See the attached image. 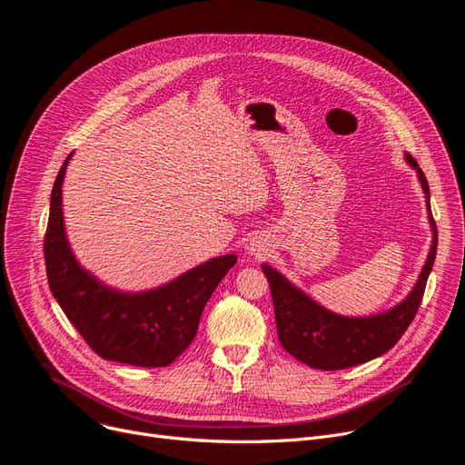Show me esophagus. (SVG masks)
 I'll use <instances>...</instances> for the list:
<instances>
[{
    "mask_svg": "<svg viewBox=\"0 0 465 465\" xmlns=\"http://www.w3.org/2000/svg\"><path fill=\"white\" fill-rule=\"evenodd\" d=\"M247 252L251 256H260L262 252H264V241H262L260 237H252L247 243Z\"/></svg>",
    "mask_w": 465,
    "mask_h": 465,
    "instance_id": "1",
    "label": "esophagus"
}]
</instances>
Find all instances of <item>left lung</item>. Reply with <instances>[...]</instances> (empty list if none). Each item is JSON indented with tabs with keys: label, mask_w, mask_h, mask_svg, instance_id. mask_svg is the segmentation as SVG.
<instances>
[{
	"label": "left lung",
	"mask_w": 465,
	"mask_h": 465,
	"mask_svg": "<svg viewBox=\"0 0 465 465\" xmlns=\"http://www.w3.org/2000/svg\"><path fill=\"white\" fill-rule=\"evenodd\" d=\"M405 159L416 171L423 195H426L428 220L431 226V247L414 287L397 306L367 317L340 315L321 306L317 300L298 289L294 282H291L270 264H262V272L268 277L273 298L281 346L312 369H350L383 355L405 334L420 308L423 291H426V281L431 273L437 254V226L431 216L430 184L426 174L418 167L416 159L411 153L405 152Z\"/></svg>",
	"instance_id": "8db88e82"
}]
</instances>
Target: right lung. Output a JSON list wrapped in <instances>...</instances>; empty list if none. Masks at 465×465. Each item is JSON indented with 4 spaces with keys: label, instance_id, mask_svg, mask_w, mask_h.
I'll return each instance as SVG.
<instances>
[{
    "label": "right lung",
    "instance_id": "obj_1",
    "mask_svg": "<svg viewBox=\"0 0 465 465\" xmlns=\"http://www.w3.org/2000/svg\"><path fill=\"white\" fill-rule=\"evenodd\" d=\"M74 153L58 171L49 203L45 264L49 289L75 331L103 359L167 367L195 338L201 313L237 256L211 258L148 291L106 285L75 258L64 226L63 184Z\"/></svg>",
    "mask_w": 465,
    "mask_h": 465
}]
</instances>
